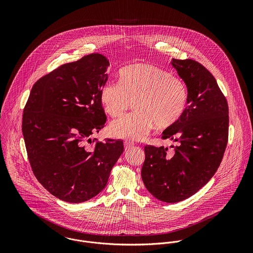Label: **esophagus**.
I'll return each mask as SVG.
<instances>
[{
	"label": "esophagus",
	"instance_id": "obj_1",
	"mask_svg": "<svg viewBox=\"0 0 253 253\" xmlns=\"http://www.w3.org/2000/svg\"><path fill=\"white\" fill-rule=\"evenodd\" d=\"M133 146H134V143L132 141H130V140H126L125 141V148H126V150H128V149L132 148Z\"/></svg>",
	"mask_w": 253,
	"mask_h": 253
}]
</instances>
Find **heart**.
Returning <instances> with one entry per match:
<instances>
[{"instance_id": "heart-1", "label": "heart", "mask_w": 253, "mask_h": 253, "mask_svg": "<svg viewBox=\"0 0 253 253\" xmlns=\"http://www.w3.org/2000/svg\"><path fill=\"white\" fill-rule=\"evenodd\" d=\"M119 82H107L100 100L111 117L123 116L135 102L137 111L115 122L114 135L141 140L155 126L165 129L175 125L187 103V88L180 78L153 64L132 63L119 72Z\"/></svg>"}]
</instances>
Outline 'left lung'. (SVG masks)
Segmentation results:
<instances>
[{
    "instance_id": "1",
    "label": "left lung",
    "mask_w": 253,
    "mask_h": 253,
    "mask_svg": "<svg viewBox=\"0 0 253 253\" xmlns=\"http://www.w3.org/2000/svg\"><path fill=\"white\" fill-rule=\"evenodd\" d=\"M187 85L188 106L180 120L164 130L173 154L164 146H144L141 177L147 190L165 203H177L197 193L216 172L229 135V108L216 80L193 59H172Z\"/></svg>"
}]
</instances>
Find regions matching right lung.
I'll list each match as a JSON object with an SVG mask.
<instances>
[{"label": "right lung", "mask_w": 253, "mask_h": 253, "mask_svg": "<svg viewBox=\"0 0 253 253\" xmlns=\"http://www.w3.org/2000/svg\"><path fill=\"white\" fill-rule=\"evenodd\" d=\"M109 61L91 53L39 79L23 110L22 133L38 181L54 197L78 204L99 194L124 152L122 140L91 144L105 126L100 90ZM94 142V140H93Z\"/></svg>", "instance_id": "add662e5"}]
</instances>
